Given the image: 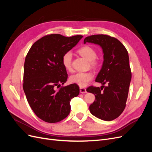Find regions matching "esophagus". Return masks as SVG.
I'll return each instance as SVG.
<instances>
[{
	"instance_id": "obj_1",
	"label": "esophagus",
	"mask_w": 152,
	"mask_h": 152,
	"mask_svg": "<svg viewBox=\"0 0 152 152\" xmlns=\"http://www.w3.org/2000/svg\"><path fill=\"white\" fill-rule=\"evenodd\" d=\"M80 93H87V91L85 88H83V87H80Z\"/></svg>"
}]
</instances>
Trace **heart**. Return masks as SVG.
Instances as JSON below:
<instances>
[{"mask_svg": "<svg viewBox=\"0 0 152 152\" xmlns=\"http://www.w3.org/2000/svg\"><path fill=\"white\" fill-rule=\"evenodd\" d=\"M77 53L89 61L92 67L98 66V61L96 59L97 53L94 48L89 45H85L78 49ZM72 54L70 51H68L63 54L62 57L63 66L68 72H71L72 70ZM93 77V73L92 72H79L72 75L69 78V80L72 84H76L80 87H84L89 84Z\"/></svg>", "mask_w": 152, "mask_h": 152, "instance_id": "1", "label": "heart"}]
</instances>
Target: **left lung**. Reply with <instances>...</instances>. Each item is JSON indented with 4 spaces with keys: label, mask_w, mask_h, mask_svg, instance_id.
Returning <instances> with one entry per match:
<instances>
[{
    "label": "left lung",
    "mask_w": 152,
    "mask_h": 152,
    "mask_svg": "<svg viewBox=\"0 0 152 152\" xmlns=\"http://www.w3.org/2000/svg\"><path fill=\"white\" fill-rule=\"evenodd\" d=\"M97 44L102 48L103 62L95 81L101 87L90 86L87 91L95 95L89 106L91 114L105 121L117 118L126 107L131 80V72L127 50L117 39L107 35L87 37L84 43ZM105 83L107 86H104Z\"/></svg>",
    "instance_id": "left-lung-1"
}]
</instances>
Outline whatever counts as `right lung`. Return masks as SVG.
I'll use <instances>...</instances> for the list:
<instances>
[{"instance_id":"obj_1","label":"right lung","mask_w":152,"mask_h":152,"mask_svg":"<svg viewBox=\"0 0 152 152\" xmlns=\"http://www.w3.org/2000/svg\"><path fill=\"white\" fill-rule=\"evenodd\" d=\"M83 37H66L60 34L43 37L35 42L27 54L24 64L23 90L31 108L41 120L56 123L70 112V101L79 94V87L72 84L61 87L67 80L62 64L65 53Z\"/></svg>"}]
</instances>
